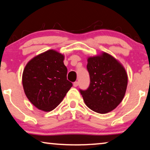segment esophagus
Here are the masks:
<instances>
[{"label":"esophagus","mask_w":150,"mask_h":150,"mask_svg":"<svg viewBox=\"0 0 150 150\" xmlns=\"http://www.w3.org/2000/svg\"><path fill=\"white\" fill-rule=\"evenodd\" d=\"M78 84H79V83H78V82H77V81L74 82V84H73L74 86V87H76V86H78Z\"/></svg>","instance_id":"34e87169"}]
</instances>
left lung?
I'll use <instances>...</instances> for the list:
<instances>
[{"label":"left lung","mask_w":150,"mask_h":150,"mask_svg":"<svg viewBox=\"0 0 150 150\" xmlns=\"http://www.w3.org/2000/svg\"><path fill=\"white\" fill-rule=\"evenodd\" d=\"M89 87L80 90L85 104L93 111L107 113L120 104L125 94L127 74L118 60L107 53L89 57Z\"/></svg>","instance_id":"8db88e82"}]
</instances>
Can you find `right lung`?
Returning <instances> with one entry per match:
<instances>
[{"label": "right lung", "mask_w": 150, "mask_h": 150, "mask_svg": "<svg viewBox=\"0 0 150 150\" xmlns=\"http://www.w3.org/2000/svg\"><path fill=\"white\" fill-rule=\"evenodd\" d=\"M64 59V55L50 50L34 57L25 66L22 76L24 92L38 109L54 110L72 86L67 80Z\"/></svg>", "instance_id": "1"}]
</instances>
